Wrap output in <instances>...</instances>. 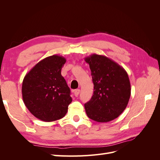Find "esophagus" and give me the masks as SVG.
Masks as SVG:
<instances>
[{
	"label": "esophagus",
	"instance_id": "34e87169",
	"mask_svg": "<svg viewBox=\"0 0 160 160\" xmlns=\"http://www.w3.org/2000/svg\"><path fill=\"white\" fill-rule=\"evenodd\" d=\"M73 93H74V95L75 97H78V95H79V94L80 93V89H76V90H75Z\"/></svg>",
	"mask_w": 160,
	"mask_h": 160
}]
</instances>
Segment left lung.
<instances>
[{"label": "left lung", "instance_id": "8db88e82", "mask_svg": "<svg viewBox=\"0 0 160 160\" xmlns=\"http://www.w3.org/2000/svg\"><path fill=\"white\" fill-rule=\"evenodd\" d=\"M89 65L94 92L85 104L88 118L98 122H109L126 108L131 96L128 72L122 66L104 55L92 54L85 58Z\"/></svg>", "mask_w": 160, "mask_h": 160}]
</instances>
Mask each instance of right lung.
<instances>
[{"instance_id": "obj_1", "label": "right lung", "mask_w": 160, "mask_h": 160, "mask_svg": "<svg viewBox=\"0 0 160 160\" xmlns=\"http://www.w3.org/2000/svg\"><path fill=\"white\" fill-rule=\"evenodd\" d=\"M65 62V58L60 55L47 57L24 77L23 102L35 118L43 122H53L63 118L72 101L70 89L61 75Z\"/></svg>"}]
</instances>
